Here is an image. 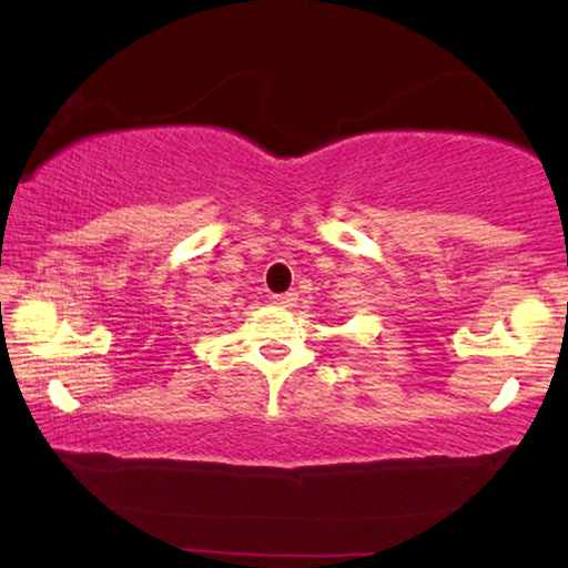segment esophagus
Returning a JSON list of instances; mask_svg holds the SVG:
<instances>
[{"mask_svg": "<svg viewBox=\"0 0 568 568\" xmlns=\"http://www.w3.org/2000/svg\"><path fill=\"white\" fill-rule=\"evenodd\" d=\"M273 301H275L277 305H283V307H291V305H295V301H297V293H281V295H275Z\"/></svg>", "mask_w": 568, "mask_h": 568, "instance_id": "esophagus-1", "label": "esophagus"}]
</instances>
